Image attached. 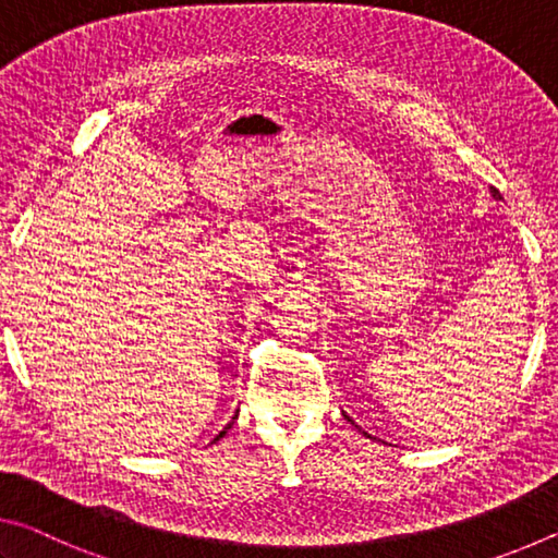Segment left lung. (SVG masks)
I'll return each mask as SVG.
<instances>
[{"label": "left lung", "mask_w": 558, "mask_h": 558, "mask_svg": "<svg viewBox=\"0 0 558 558\" xmlns=\"http://www.w3.org/2000/svg\"><path fill=\"white\" fill-rule=\"evenodd\" d=\"M492 197H495V199H501V195H499V190H495V187H492ZM351 423H353V420H351Z\"/></svg>", "instance_id": "left-lung-1"}]
</instances>
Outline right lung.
Returning a JSON list of instances; mask_svg holds the SVG:
<instances>
[{
    "mask_svg": "<svg viewBox=\"0 0 558 558\" xmlns=\"http://www.w3.org/2000/svg\"><path fill=\"white\" fill-rule=\"evenodd\" d=\"M230 427H232V423H230V425H227V427H225V430H222V433H219V435L215 437V440H219V437H225V433H227V430H230Z\"/></svg>",
    "mask_w": 558,
    "mask_h": 558,
    "instance_id": "right-lung-1",
    "label": "right lung"
}]
</instances>
